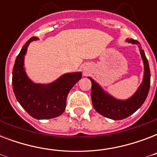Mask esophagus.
I'll use <instances>...</instances> for the list:
<instances>
[{"instance_id": "esophagus-1", "label": "esophagus", "mask_w": 157, "mask_h": 157, "mask_svg": "<svg viewBox=\"0 0 157 157\" xmlns=\"http://www.w3.org/2000/svg\"><path fill=\"white\" fill-rule=\"evenodd\" d=\"M89 69V66L87 65V64H84L83 65V71H85V72H86V71H88Z\"/></svg>"}]
</instances>
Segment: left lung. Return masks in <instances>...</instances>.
Wrapping results in <instances>:
<instances>
[{"mask_svg": "<svg viewBox=\"0 0 157 157\" xmlns=\"http://www.w3.org/2000/svg\"><path fill=\"white\" fill-rule=\"evenodd\" d=\"M129 43L139 45L138 40H127ZM140 47V45H139ZM141 48V47H140ZM142 59L144 63V76L141 86H139L138 90L135 92L131 98L126 100H119L113 98L112 96L104 92L103 90L94 81L93 79L89 77L91 81V98L93 103L94 108L102 116L110 119L122 120L129 117L141 107L144 101L146 100L147 96L148 94L150 89V81H151V73L147 59L146 58L144 50L140 49Z\"/></svg>", "mask_w": 157, "mask_h": 157, "instance_id": "1", "label": "left lung"}]
</instances>
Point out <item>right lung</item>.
<instances>
[{"instance_id":"right-lung-1","label":"right lung","mask_w":157,"mask_h":157,"mask_svg":"<svg viewBox=\"0 0 157 157\" xmlns=\"http://www.w3.org/2000/svg\"><path fill=\"white\" fill-rule=\"evenodd\" d=\"M37 39L30 38L16 58L12 76L13 90L18 103L31 117L37 120L51 119L64 112L67 94L81 78V73L64 74L48 85L33 83L24 71L23 62L28 45Z\"/></svg>"}]
</instances>
